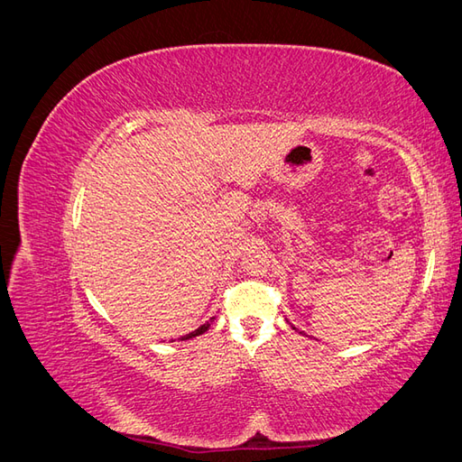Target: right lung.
Instances as JSON below:
<instances>
[{
	"mask_svg": "<svg viewBox=\"0 0 462 462\" xmlns=\"http://www.w3.org/2000/svg\"><path fill=\"white\" fill-rule=\"evenodd\" d=\"M208 328H209V321H206V324H202L199 329H194V331H190V333H187L185 337H180V339H190V337H197V335H202L204 331H208Z\"/></svg>",
	"mask_w": 462,
	"mask_h": 462,
	"instance_id": "add662e5",
	"label": "right lung"
}]
</instances>
